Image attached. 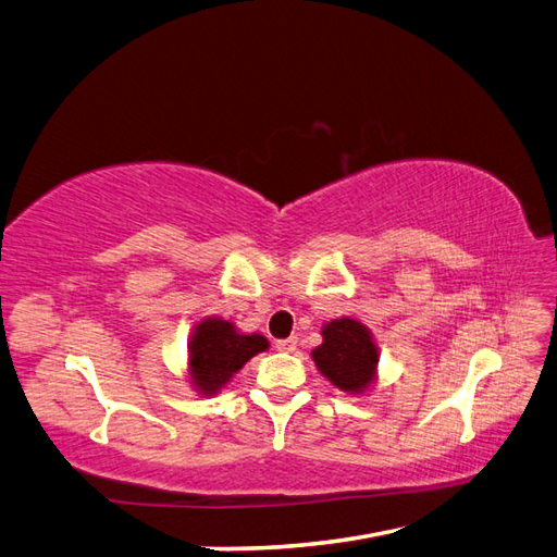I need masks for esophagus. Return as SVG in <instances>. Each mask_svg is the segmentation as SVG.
Instances as JSON below:
<instances>
[{
  "instance_id": "34e87169",
  "label": "esophagus",
  "mask_w": 557,
  "mask_h": 557,
  "mask_svg": "<svg viewBox=\"0 0 557 557\" xmlns=\"http://www.w3.org/2000/svg\"><path fill=\"white\" fill-rule=\"evenodd\" d=\"M274 346H276V350L293 352L297 348V336H288V339H278Z\"/></svg>"
}]
</instances>
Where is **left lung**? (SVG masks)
<instances>
[{
  "mask_svg": "<svg viewBox=\"0 0 557 557\" xmlns=\"http://www.w3.org/2000/svg\"><path fill=\"white\" fill-rule=\"evenodd\" d=\"M320 334L323 344L311 350L318 372L342 393H367L379 376V346L369 327L346 315L330 320Z\"/></svg>",
  "mask_w": 557,
  "mask_h": 557,
  "instance_id": "obj_1",
  "label": "left lung"
}]
</instances>
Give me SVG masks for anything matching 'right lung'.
Returning <instances> with one entry per match:
<instances>
[{
    "label": "right lung",
    "instance_id": "right-lung-1",
    "mask_svg": "<svg viewBox=\"0 0 557 557\" xmlns=\"http://www.w3.org/2000/svg\"><path fill=\"white\" fill-rule=\"evenodd\" d=\"M267 348L269 342L258 332L244 334L218 315L201 318L188 342V379L197 395H218L252 356Z\"/></svg>",
    "mask_w": 557,
    "mask_h": 557
}]
</instances>
